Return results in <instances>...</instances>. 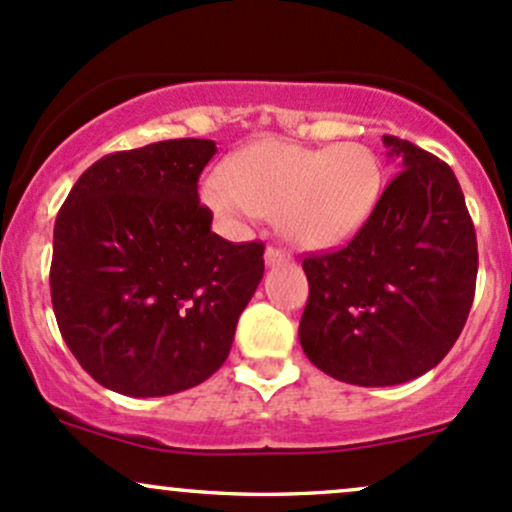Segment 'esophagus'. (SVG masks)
<instances>
[{"label":"esophagus","mask_w":512,"mask_h":512,"mask_svg":"<svg viewBox=\"0 0 512 512\" xmlns=\"http://www.w3.org/2000/svg\"><path fill=\"white\" fill-rule=\"evenodd\" d=\"M291 257L286 255L284 250H279V247H267V252H265V262H267V267H279V265H286V262H289Z\"/></svg>","instance_id":"34e87169"}]
</instances>
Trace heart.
Here are the masks:
<instances>
[{
	"label": "heart",
	"instance_id": "1",
	"mask_svg": "<svg viewBox=\"0 0 512 512\" xmlns=\"http://www.w3.org/2000/svg\"><path fill=\"white\" fill-rule=\"evenodd\" d=\"M381 184L379 160L364 145L306 148L267 138L230 157L226 177L206 179L201 196L235 226L277 213L291 245L333 250L369 221Z\"/></svg>",
	"mask_w": 512,
	"mask_h": 512
}]
</instances>
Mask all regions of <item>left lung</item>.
Listing matches in <instances>:
<instances>
[{
	"instance_id": "1",
	"label": "left lung",
	"mask_w": 512,
	"mask_h": 512,
	"mask_svg": "<svg viewBox=\"0 0 512 512\" xmlns=\"http://www.w3.org/2000/svg\"><path fill=\"white\" fill-rule=\"evenodd\" d=\"M381 140L401 172L350 243L303 260V352L355 386H396L437 367L462 333L479 269L452 167L408 140Z\"/></svg>"
}]
</instances>
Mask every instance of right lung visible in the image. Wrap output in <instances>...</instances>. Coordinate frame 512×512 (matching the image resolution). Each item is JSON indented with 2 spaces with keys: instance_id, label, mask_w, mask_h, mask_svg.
I'll return each mask as SVG.
<instances>
[{
  "instance_id": "obj_1",
  "label": "right lung",
  "mask_w": 512,
  "mask_h": 512,
  "mask_svg": "<svg viewBox=\"0 0 512 512\" xmlns=\"http://www.w3.org/2000/svg\"><path fill=\"white\" fill-rule=\"evenodd\" d=\"M216 150L213 140L179 138L101 157L55 218V320L104 389L170 396L226 362L265 274V245H233L211 230L196 182Z\"/></svg>"
}]
</instances>
